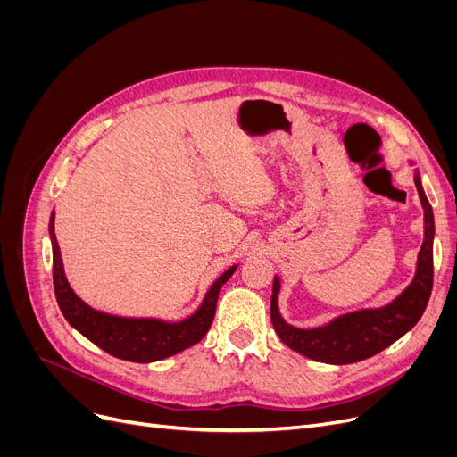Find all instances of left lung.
<instances>
[{
    "label": "left lung",
    "mask_w": 457,
    "mask_h": 457,
    "mask_svg": "<svg viewBox=\"0 0 457 457\" xmlns=\"http://www.w3.org/2000/svg\"><path fill=\"white\" fill-rule=\"evenodd\" d=\"M413 165L411 160H408ZM420 202L423 207V244L420 247L416 272L411 282L383 307L358 309L331 318L316 328L287 324L280 314V278L274 274L270 297V320L274 331L289 349L324 364H353L381 353L418 324L433 287V240L435 217L421 185L420 170H413Z\"/></svg>",
    "instance_id": "1"
}]
</instances>
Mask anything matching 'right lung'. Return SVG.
Wrapping results in <instances>:
<instances>
[{
  "label": "right lung",
  "instance_id": "right-lung-1",
  "mask_svg": "<svg viewBox=\"0 0 457 457\" xmlns=\"http://www.w3.org/2000/svg\"><path fill=\"white\" fill-rule=\"evenodd\" d=\"M49 238L53 247V287L66 322L104 353L128 362H158L196 345L210 329L220 287L238 265L228 267L207 287L195 312L181 320H163L154 316H120L96 311L78 297L64 274L62 255L54 237V212L49 217Z\"/></svg>",
  "mask_w": 457,
  "mask_h": 457
}]
</instances>
